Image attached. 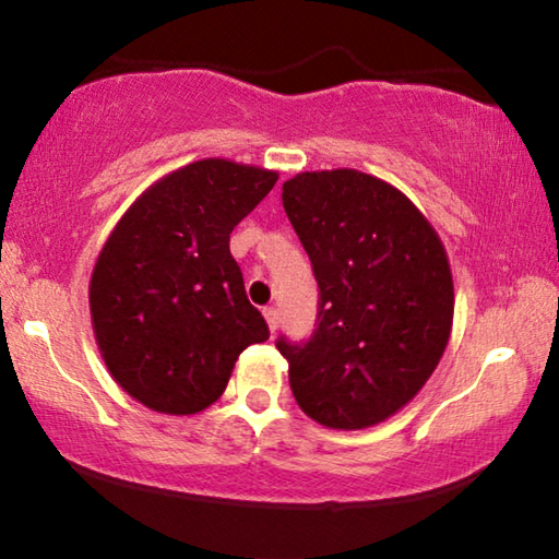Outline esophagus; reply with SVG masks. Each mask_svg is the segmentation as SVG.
Segmentation results:
<instances>
[{
	"label": "esophagus",
	"instance_id": "34e87169",
	"mask_svg": "<svg viewBox=\"0 0 559 559\" xmlns=\"http://www.w3.org/2000/svg\"><path fill=\"white\" fill-rule=\"evenodd\" d=\"M263 318H266L271 333H276V330H278V310L276 308H266V310H263Z\"/></svg>",
	"mask_w": 559,
	"mask_h": 559
}]
</instances>
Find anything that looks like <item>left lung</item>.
Instances as JSON below:
<instances>
[{
    "label": "left lung",
    "mask_w": 559,
    "mask_h": 559,
    "mask_svg": "<svg viewBox=\"0 0 559 559\" xmlns=\"http://www.w3.org/2000/svg\"><path fill=\"white\" fill-rule=\"evenodd\" d=\"M283 210L320 288L313 337L276 343L293 396L328 429L377 427L421 392L449 345L447 249L409 197L359 169L298 173Z\"/></svg>",
    "instance_id": "left-lung-1"
}]
</instances>
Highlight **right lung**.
<instances>
[{
  "mask_svg": "<svg viewBox=\"0 0 559 559\" xmlns=\"http://www.w3.org/2000/svg\"><path fill=\"white\" fill-rule=\"evenodd\" d=\"M276 179V169L197 159L150 185L103 243L88 286L93 335L112 380L147 409L204 412L243 349L269 340L229 234Z\"/></svg>",
  "mask_w": 559,
  "mask_h": 559,
  "instance_id": "1",
  "label": "right lung"
}]
</instances>
